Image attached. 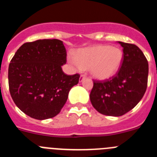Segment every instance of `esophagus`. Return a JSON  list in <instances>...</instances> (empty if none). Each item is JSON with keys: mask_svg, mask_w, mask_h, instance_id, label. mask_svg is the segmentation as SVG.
<instances>
[{"mask_svg": "<svg viewBox=\"0 0 157 157\" xmlns=\"http://www.w3.org/2000/svg\"><path fill=\"white\" fill-rule=\"evenodd\" d=\"M85 78H86L85 75H80V78H79V82L83 81V79H85Z\"/></svg>", "mask_w": 157, "mask_h": 157, "instance_id": "esophagus-1", "label": "esophagus"}]
</instances>
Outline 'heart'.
I'll return each mask as SVG.
<instances>
[{"label": "heart", "instance_id": "obj_1", "mask_svg": "<svg viewBox=\"0 0 157 157\" xmlns=\"http://www.w3.org/2000/svg\"><path fill=\"white\" fill-rule=\"evenodd\" d=\"M123 59V51L118 47L96 45L78 49L71 63L82 70L89 69L93 77L107 79L119 71Z\"/></svg>", "mask_w": 157, "mask_h": 157}]
</instances>
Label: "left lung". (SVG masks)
I'll list each match as a JSON object with an SVG mask.
<instances>
[{"instance_id":"1","label":"left lung","mask_w":157,"mask_h":157,"mask_svg":"<svg viewBox=\"0 0 157 157\" xmlns=\"http://www.w3.org/2000/svg\"><path fill=\"white\" fill-rule=\"evenodd\" d=\"M123 50L120 68L104 81L94 79L90 98L94 109L105 116H120L133 109L146 91L149 63L137 45L119 41Z\"/></svg>"}]
</instances>
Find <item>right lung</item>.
<instances>
[{
    "mask_svg": "<svg viewBox=\"0 0 157 157\" xmlns=\"http://www.w3.org/2000/svg\"><path fill=\"white\" fill-rule=\"evenodd\" d=\"M66 62L60 40L40 39L19 47L8 66V86L16 106L36 120L59 114L80 77L64 74L61 66Z\"/></svg>",
    "mask_w": 157,
    "mask_h": 157,
    "instance_id": "right-lung-1",
    "label": "right lung"
}]
</instances>
